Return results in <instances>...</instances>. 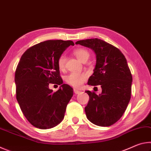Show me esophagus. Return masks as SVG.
<instances>
[{"instance_id":"1","label":"esophagus","mask_w":151,"mask_h":151,"mask_svg":"<svg viewBox=\"0 0 151 151\" xmlns=\"http://www.w3.org/2000/svg\"><path fill=\"white\" fill-rule=\"evenodd\" d=\"M74 93H75V94H79V93H81V91H78V90H76V89H74Z\"/></svg>"}]
</instances>
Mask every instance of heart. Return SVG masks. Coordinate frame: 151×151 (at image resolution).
<instances>
[{"label": "heart", "mask_w": 151, "mask_h": 151, "mask_svg": "<svg viewBox=\"0 0 151 151\" xmlns=\"http://www.w3.org/2000/svg\"><path fill=\"white\" fill-rule=\"evenodd\" d=\"M74 55L78 59L83 62L86 60H88L89 58L88 51L84 48H77L74 50ZM65 56H60L58 59V66L59 69L63 70L65 66ZM86 79V75L85 73H72L66 76L65 81L68 85H71L75 88H81L83 86V83Z\"/></svg>", "instance_id": "obj_1"}]
</instances>
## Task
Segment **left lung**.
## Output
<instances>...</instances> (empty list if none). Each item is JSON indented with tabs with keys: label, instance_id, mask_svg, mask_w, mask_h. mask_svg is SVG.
<instances>
[{
	"label": "left lung",
	"instance_id": "obj_1",
	"mask_svg": "<svg viewBox=\"0 0 151 151\" xmlns=\"http://www.w3.org/2000/svg\"><path fill=\"white\" fill-rule=\"evenodd\" d=\"M75 44L95 53V68L88 85L102 88L99 95L85 91L89 96L85 108L86 117L98 126H111L121 118L131 99L132 78L126 58L119 49L101 39L78 40Z\"/></svg>",
	"mask_w": 151,
	"mask_h": 151
}]
</instances>
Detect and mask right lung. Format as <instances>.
<instances>
[{
  "instance_id": "add662e5",
  "label": "right lung",
  "mask_w": 151,
  "mask_h": 151,
  "mask_svg": "<svg viewBox=\"0 0 151 151\" xmlns=\"http://www.w3.org/2000/svg\"><path fill=\"white\" fill-rule=\"evenodd\" d=\"M75 44L71 40H46L25 51L15 72L17 100L26 119L41 129L57 126L65 116L73 89L63 84L58 59L66 48ZM49 83L61 85L55 92Z\"/></svg>"
}]
</instances>
